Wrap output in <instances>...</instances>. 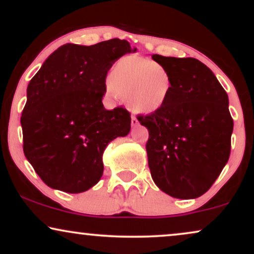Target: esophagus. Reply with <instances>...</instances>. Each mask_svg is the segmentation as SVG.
I'll return each instance as SVG.
<instances>
[{
	"mask_svg": "<svg viewBox=\"0 0 254 254\" xmlns=\"http://www.w3.org/2000/svg\"><path fill=\"white\" fill-rule=\"evenodd\" d=\"M138 125V120L136 119V117L131 116V126H137Z\"/></svg>",
	"mask_w": 254,
	"mask_h": 254,
	"instance_id": "esophagus-1",
	"label": "esophagus"
}]
</instances>
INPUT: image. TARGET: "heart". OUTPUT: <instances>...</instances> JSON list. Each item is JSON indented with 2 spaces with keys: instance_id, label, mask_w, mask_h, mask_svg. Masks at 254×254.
<instances>
[{
  "instance_id": "heart-1",
  "label": "heart",
  "mask_w": 254,
  "mask_h": 254,
  "mask_svg": "<svg viewBox=\"0 0 254 254\" xmlns=\"http://www.w3.org/2000/svg\"><path fill=\"white\" fill-rule=\"evenodd\" d=\"M106 89L119 95L131 111L150 114L161 110L172 91V77L168 68L150 59L127 55L111 69Z\"/></svg>"
}]
</instances>
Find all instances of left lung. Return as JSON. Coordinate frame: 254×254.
Returning <instances> with one entry per match:
<instances>
[{
    "instance_id": "obj_1",
    "label": "left lung",
    "mask_w": 254,
    "mask_h": 254,
    "mask_svg": "<svg viewBox=\"0 0 254 254\" xmlns=\"http://www.w3.org/2000/svg\"><path fill=\"white\" fill-rule=\"evenodd\" d=\"M151 58L172 77L165 105L137 117L149 131L145 149L152 180L173 197L195 199L210 189L230 156L234 120L228 95L196 59Z\"/></svg>"
}]
</instances>
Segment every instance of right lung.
<instances>
[{
    "instance_id": "right-lung-1",
    "label": "right lung",
    "mask_w": 254,
    "mask_h": 254,
    "mask_svg": "<svg viewBox=\"0 0 254 254\" xmlns=\"http://www.w3.org/2000/svg\"><path fill=\"white\" fill-rule=\"evenodd\" d=\"M131 52L136 48L118 38L91 46L65 44L30 81L20 118L23 150L47 186L82 193L102 178L107 144L130 130L126 109L103 105L106 75Z\"/></svg>"
}]
</instances>
